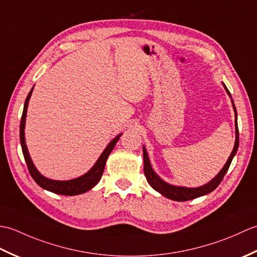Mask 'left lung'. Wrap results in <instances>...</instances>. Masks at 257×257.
Wrapping results in <instances>:
<instances>
[{
	"label": "left lung",
	"mask_w": 257,
	"mask_h": 257,
	"mask_svg": "<svg viewBox=\"0 0 257 257\" xmlns=\"http://www.w3.org/2000/svg\"><path fill=\"white\" fill-rule=\"evenodd\" d=\"M226 92L228 96H231L230 91H228L227 87L223 84ZM232 105L234 108V112H235V144H234V148L232 150L231 156L228 157V159L224 167L222 168V170L217 173V176L215 178H213L209 183H206L204 185H201L199 188H184V187H177V185H171L167 182L163 181L162 179L158 177V174L154 171L151 165H150V160L148 154H147V150L144 146V171H145V176L147 178V181L158 192L161 193L163 196H166L168 199H171L173 201H189V200H193L195 198H199V196L205 195L211 193L213 190H215L217 188V185L221 183V181L224 178L225 173L227 172L228 168H230L231 162L233 160L234 156H235L237 148H238V127H237V113H236V108L234 102L232 100Z\"/></svg>",
	"instance_id": "1"
}]
</instances>
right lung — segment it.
Returning <instances> with one entry per match:
<instances>
[{"mask_svg": "<svg viewBox=\"0 0 257 257\" xmlns=\"http://www.w3.org/2000/svg\"><path fill=\"white\" fill-rule=\"evenodd\" d=\"M33 88H34V87H33ZM33 88L31 89V91L29 92V95H27L25 99L24 109H23V113H22L21 124H20V140H21L22 151H23L24 159L26 161V165H27V168H29V171L31 173L32 178L34 179V181L40 185L41 188L45 189L47 191H51V192L56 193V194L77 195V194L87 192V191H89L90 189L94 188L95 185L100 181L101 176L103 173V169H105L106 161L108 159V156L110 155V152L114 148V146H116L117 141L119 140L121 134L118 135L116 138H113L110 143H109V145L106 147V149L102 151L99 159L97 160L94 167H92L88 172L85 173L84 176L73 179V180H67V181H57V180H51V179L45 178L44 176H42V174L38 172V170L35 168L25 144L24 128H25V120H26V111H27V106H29V101H30Z\"/></svg>", "mask_w": 257, "mask_h": 257, "instance_id": "add662e5", "label": "right lung"}]
</instances>
